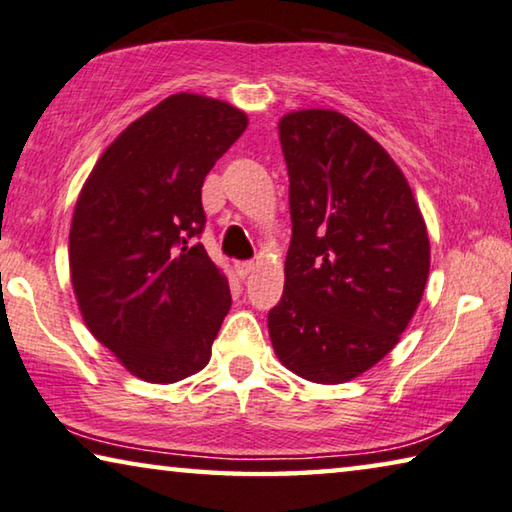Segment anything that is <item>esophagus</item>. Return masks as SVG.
<instances>
[{
  "label": "esophagus",
  "instance_id": "obj_1",
  "mask_svg": "<svg viewBox=\"0 0 512 512\" xmlns=\"http://www.w3.org/2000/svg\"><path fill=\"white\" fill-rule=\"evenodd\" d=\"M236 272H238V276H242V279H245V276H249L251 272H254V263H251V261H238L236 263Z\"/></svg>",
  "mask_w": 512,
  "mask_h": 512
}]
</instances>
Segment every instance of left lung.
<instances>
[{
	"instance_id": "left-lung-1",
	"label": "left lung",
	"mask_w": 512,
	"mask_h": 512,
	"mask_svg": "<svg viewBox=\"0 0 512 512\" xmlns=\"http://www.w3.org/2000/svg\"><path fill=\"white\" fill-rule=\"evenodd\" d=\"M292 238L267 315L276 356L315 383H345L390 354L429 279L426 224L404 174L335 111L281 117Z\"/></svg>"
}]
</instances>
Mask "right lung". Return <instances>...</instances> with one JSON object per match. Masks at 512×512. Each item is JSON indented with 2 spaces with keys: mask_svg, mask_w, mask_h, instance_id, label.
<instances>
[{
  "mask_svg": "<svg viewBox=\"0 0 512 512\" xmlns=\"http://www.w3.org/2000/svg\"><path fill=\"white\" fill-rule=\"evenodd\" d=\"M247 115L179 92L131 122L92 167L70 229V274L90 333L131 374L177 383L204 370L229 281L201 242V186Z\"/></svg>",
  "mask_w": 512,
  "mask_h": 512,
  "instance_id": "1",
  "label": "right lung"
}]
</instances>
